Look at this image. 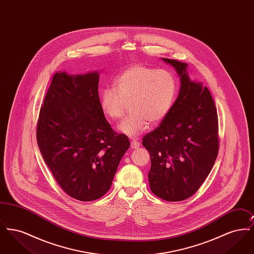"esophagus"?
I'll return each mask as SVG.
<instances>
[{
    "instance_id": "1",
    "label": "esophagus",
    "mask_w": 254,
    "mask_h": 254,
    "mask_svg": "<svg viewBox=\"0 0 254 254\" xmlns=\"http://www.w3.org/2000/svg\"><path fill=\"white\" fill-rule=\"evenodd\" d=\"M140 146V143L137 140H131V147L132 148H138Z\"/></svg>"
}]
</instances>
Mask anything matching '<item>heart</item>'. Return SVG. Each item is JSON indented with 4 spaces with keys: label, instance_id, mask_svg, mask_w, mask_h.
Segmentation results:
<instances>
[{
    "label": "heart",
    "instance_id": "heart-1",
    "mask_svg": "<svg viewBox=\"0 0 254 254\" xmlns=\"http://www.w3.org/2000/svg\"><path fill=\"white\" fill-rule=\"evenodd\" d=\"M113 86L100 91L101 109L110 119L119 120L128 104L131 112L118 129L131 138L145 131L149 124L158 125L169 115L178 90L174 74L142 64L126 68L115 78Z\"/></svg>",
    "mask_w": 254,
    "mask_h": 254
}]
</instances>
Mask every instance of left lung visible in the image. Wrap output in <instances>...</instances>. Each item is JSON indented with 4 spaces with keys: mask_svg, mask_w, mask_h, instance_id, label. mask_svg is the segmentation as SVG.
<instances>
[{
    "mask_svg": "<svg viewBox=\"0 0 254 254\" xmlns=\"http://www.w3.org/2000/svg\"><path fill=\"white\" fill-rule=\"evenodd\" d=\"M180 76L179 95L169 115L142 144L148 150L150 190L169 202L192 196L209 174L219 150L218 116L206 86L191 81L188 64L163 58Z\"/></svg>",
    "mask_w": 254,
    "mask_h": 254,
    "instance_id": "1",
    "label": "left lung"
}]
</instances>
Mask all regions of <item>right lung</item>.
Wrapping results in <instances>:
<instances>
[{"mask_svg":"<svg viewBox=\"0 0 254 254\" xmlns=\"http://www.w3.org/2000/svg\"><path fill=\"white\" fill-rule=\"evenodd\" d=\"M99 73L54 74L37 123V143L63 190L79 201L109 191L128 138L115 132L100 106Z\"/></svg>","mask_w":254,"mask_h":254,"instance_id":"add662e5","label":"right lung"}]
</instances>
